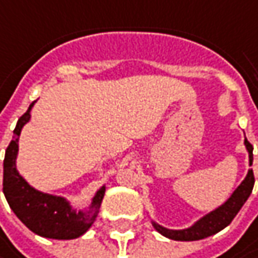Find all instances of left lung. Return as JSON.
<instances>
[{
  "label": "left lung",
  "mask_w": 258,
  "mask_h": 258,
  "mask_svg": "<svg viewBox=\"0 0 258 258\" xmlns=\"http://www.w3.org/2000/svg\"><path fill=\"white\" fill-rule=\"evenodd\" d=\"M245 147L248 150L250 154V166L252 164V146L250 144V141L245 139ZM252 186H254V173L252 169L248 170V173L245 176V179L242 180L235 192L231 195V198L218 209L212 211L211 214H208L207 217H204L202 219H199L194 227L187 228V230H167L163 228L159 224L153 222V227L159 231L162 235L170 238V240L176 241H196L207 238L209 235H214L221 230H224L227 225H230L231 221L235 218V215L238 214L242 205L245 204V201L248 199V196L252 192Z\"/></svg>",
  "instance_id": "8db88e82"
}]
</instances>
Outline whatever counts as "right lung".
<instances>
[{"mask_svg":"<svg viewBox=\"0 0 258 258\" xmlns=\"http://www.w3.org/2000/svg\"><path fill=\"white\" fill-rule=\"evenodd\" d=\"M34 102H31L27 111L18 118L17 125L14 128V137L7 147L3 190L10 208L14 211L18 219L34 234L54 240L78 238L89 230L95 221L102 198L105 195V187H101L96 192L88 212H75L63 198L47 195L33 189L18 174L16 169L18 139L23 125L30 119V111Z\"/></svg>","mask_w":258,"mask_h":258,"instance_id":"1","label":"right lung"}]
</instances>
